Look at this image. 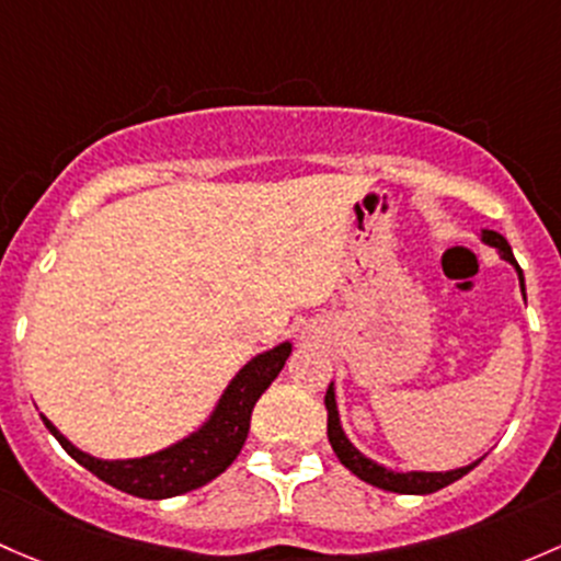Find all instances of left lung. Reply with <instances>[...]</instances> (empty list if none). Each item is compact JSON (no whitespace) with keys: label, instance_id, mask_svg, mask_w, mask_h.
Returning <instances> with one entry per match:
<instances>
[{"label":"left lung","instance_id":"8db88e82","mask_svg":"<svg viewBox=\"0 0 561 561\" xmlns=\"http://www.w3.org/2000/svg\"><path fill=\"white\" fill-rule=\"evenodd\" d=\"M483 242L500 248L502 259H505V262H511L513 267H516L518 283H522V291H524V273H522V267H518V262H516V256H513L507 240L502 238V234L492 232V229H486V232H483ZM323 405H327V435H329V443H332L334 454H337V459L343 461V465L348 467L354 476H359L362 481L373 483V486H378V489H386V492L432 494V492H437V489H446L448 483L459 481L461 476H467V472H470L472 467L481 461V459H478V461H472V465L459 467V470H451V472H394V470H386V467L375 465V461H369L367 456H362L359 451H356V448L348 443V437L343 435V430H340L337 405H334V389H332V386L327 389Z\"/></svg>","mask_w":561,"mask_h":561}]
</instances>
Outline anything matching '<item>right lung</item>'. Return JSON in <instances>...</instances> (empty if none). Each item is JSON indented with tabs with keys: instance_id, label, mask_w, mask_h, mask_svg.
Listing matches in <instances>:
<instances>
[{
	"instance_id": "1",
	"label": "right lung",
	"mask_w": 561,
	"mask_h": 561,
	"mask_svg": "<svg viewBox=\"0 0 561 561\" xmlns=\"http://www.w3.org/2000/svg\"><path fill=\"white\" fill-rule=\"evenodd\" d=\"M288 354H291V343H283L278 348L248 362L234 375V380L224 391L221 402H218L216 413L210 415V421L199 432H194L186 440L175 443L167 451L142 456V459H94V456L78 451L45 415L43 421L50 430V435L61 443V448L78 465L94 472L100 481H105L126 494L142 496V500H167V496L186 494L192 489L205 486L207 481L221 476L238 459L242 443L248 437V430H251L253 405L270 389V383L278 378Z\"/></svg>"
}]
</instances>
